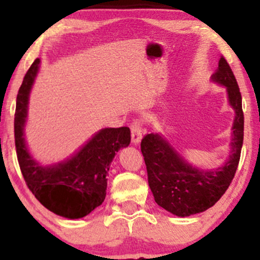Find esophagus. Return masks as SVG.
<instances>
[{
	"label": "esophagus",
	"instance_id": "esophagus-1",
	"mask_svg": "<svg viewBox=\"0 0 260 260\" xmlns=\"http://www.w3.org/2000/svg\"><path fill=\"white\" fill-rule=\"evenodd\" d=\"M131 133H132V143L134 145H138L143 137V128L139 122H134L131 126Z\"/></svg>",
	"mask_w": 260,
	"mask_h": 260
}]
</instances>
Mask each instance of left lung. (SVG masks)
Returning <instances> with one entry per match:
<instances>
[{"mask_svg": "<svg viewBox=\"0 0 260 260\" xmlns=\"http://www.w3.org/2000/svg\"><path fill=\"white\" fill-rule=\"evenodd\" d=\"M211 82L223 86L235 111L228 159L222 165L202 169L189 162L162 133H150L142 140V154L155 202L176 216L187 217L213 207L226 192L237 170L243 144L242 96L237 80L225 58L219 61Z\"/></svg>", "mask_w": 260, "mask_h": 260, "instance_id": "left-lung-1", "label": "left lung"}]
</instances>
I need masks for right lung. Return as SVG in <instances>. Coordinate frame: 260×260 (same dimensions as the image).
Segmentation results:
<instances>
[{"instance_id":"right-lung-1","label":"right lung","mask_w":260,"mask_h":260,"mask_svg":"<svg viewBox=\"0 0 260 260\" xmlns=\"http://www.w3.org/2000/svg\"><path fill=\"white\" fill-rule=\"evenodd\" d=\"M37 58L26 72L17 95L14 138L18 162L26 186L45 208L66 219H80L103 204L107 175L116 153L131 143L128 127L103 128L77 151L61 161L41 164L25 140L29 96L40 70Z\"/></svg>"}]
</instances>
